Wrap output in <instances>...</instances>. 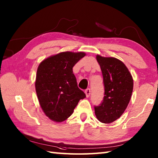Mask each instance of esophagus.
Masks as SVG:
<instances>
[{"label":"esophagus","mask_w":158,"mask_h":158,"mask_svg":"<svg viewBox=\"0 0 158 158\" xmlns=\"http://www.w3.org/2000/svg\"><path fill=\"white\" fill-rule=\"evenodd\" d=\"M85 93L86 97H88H88L90 96V94H91V90H90L89 88L86 89L85 91Z\"/></svg>","instance_id":"esophagus-1"}]
</instances>
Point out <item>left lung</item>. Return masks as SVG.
Returning <instances> with one entry per match:
<instances>
[{
  "instance_id": "1",
  "label": "left lung",
  "mask_w": 158,
  "mask_h": 158,
  "mask_svg": "<svg viewBox=\"0 0 158 158\" xmlns=\"http://www.w3.org/2000/svg\"><path fill=\"white\" fill-rule=\"evenodd\" d=\"M96 60L102 70L105 96L100 105L94 106L95 115L100 122L110 123L119 118L128 105L133 79L119 60L99 55L96 56Z\"/></svg>"
}]
</instances>
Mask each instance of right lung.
<instances>
[{"mask_svg": "<svg viewBox=\"0 0 158 158\" xmlns=\"http://www.w3.org/2000/svg\"><path fill=\"white\" fill-rule=\"evenodd\" d=\"M85 56L84 52H61L40 63L36 92L43 112L53 122L69 118L79 100L85 98L73 73V66Z\"/></svg>", "mask_w": 158, "mask_h": 158, "instance_id": "right-lung-1", "label": "right lung"}]
</instances>
